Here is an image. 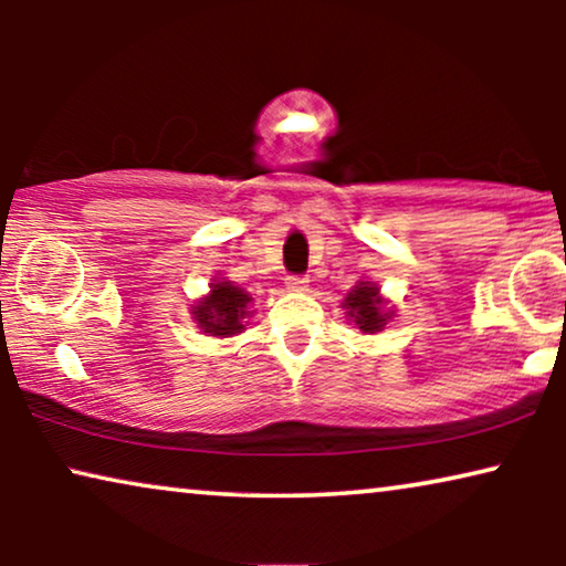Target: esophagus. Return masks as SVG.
<instances>
[{"label": "esophagus", "mask_w": 566, "mask_h": 566, "mask_svg": "<svg viewBox=\"0 0 566 566\" xmlns=\"http://www.w3.org/2000/svg\"><path fill=\"white\" fill-rule=\"evenodd\" d=\"M285 289H289L291 293H304L308 289V281L301 275H291L289 281H285Z\"/></svg>", "instance_id": "1"}]
</instances>
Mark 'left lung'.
<instances>
[{
  "label": "left lung",
  "instance_id": "left-lung-1",
  "mask_svg": "<svg viewBox=\"0 0 566 566\" xmlns=\"http://www.w3.org/2000/svg\"><path fill=\"white\" fill-rule=\"evenodd\" d=\"M343 306L347 308L345 314L350 316V322L363 332V335H376V332H381L386 327V322L394 316L391 308H386V301L381 296V291H378V285L370 281L355 283L350 293L345 296Z\"/></svg>",
  "mask_w": 566,
  "mask_h": 566
}]
</instances>
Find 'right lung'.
<instances>
[{
  "label": "right lung",
  "mask_w": 566,
  "mask_h": 566,
  "mask_svg": "<svg viewBox=\"0 0 566 566\" xmlns=\"http://www.w3.org/2000/svg\"><path fill=\"white\" fill-rule=\"evenodd\" d=\"M250 293L242 291L231 281H213L211 293H208L206 298H200L198 304L190 308V314L192 319L198 322V327L203 329V335L231 337L244 329V319L250 316V312H247V304H250Z\"/></svg>",
  "instance_id": "1"
}]
</instances>
